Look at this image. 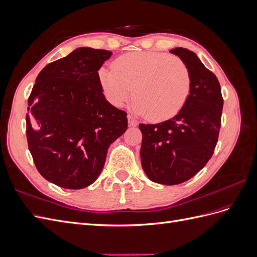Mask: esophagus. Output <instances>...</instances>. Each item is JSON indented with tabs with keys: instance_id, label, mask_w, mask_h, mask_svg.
<instances>
[{
	"instance_id": "esophagus-1",
	"label": "esophagus",
	"mask_w": 257,
	"mask_h": 257,
	"mask_svg": "<svg viewBox=\"0 0 257 257\" xmlns=\"http://www.w3.org/2000/svg\"><path fill=\"white\" fill-rule=\"evenodd\" d=\"M127 120H128V125L130 126H136L138 124L137 120L134 118V116H132L131 114L127 115Z\"/></svg>"
}]
</instances>
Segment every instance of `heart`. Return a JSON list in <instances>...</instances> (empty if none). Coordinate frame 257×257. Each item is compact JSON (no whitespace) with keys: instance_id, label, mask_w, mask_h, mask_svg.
<instances>
[{"instance_id":"1","label":"heart","mask_w":257,"mask_h":257,"mask_svg":"<svg viewBox=\"0 0 257 257\" xmlns=\"http://www.w3.org/2000/svg\"><path fill=\"white\" fill-rule=\"evenodd\" d=\"M108 102L122 107L133 95V110L151 120L172 119L189 98L192 78L179 57L159 51H135L115 59L112 67L98 69Z\"/></svg>"}]
</instances>
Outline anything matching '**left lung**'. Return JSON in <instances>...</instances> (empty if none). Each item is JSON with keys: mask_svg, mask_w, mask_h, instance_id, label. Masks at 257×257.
<instances>
[{"mask_svg": "<svg viewBox=\"0 0 257 257\" xmlns=\"http://www.w3.org/2000/svg\"><path fill=\"white\" fill-rule=\"evenodd\" d=\"M189 67L192 87L188 100L174 118L139 124L143 134L142 166L151 181L174 185L188 181L212 157L219 138L223 97L215 75L193 51L170 50Z\"/></svg>", "mask_w": 257, "mask_h": 257, "instance_id": "left-lung-1", "label": "left lung"}]
</instances>
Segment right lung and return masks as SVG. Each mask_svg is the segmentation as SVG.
Here are the masks:
<instances>
[{
    "instance_id": "1",
    "label": "right lung",
    "mask_w": 257,
    "mask_h": 257,
    "mask_svg": "<svg viewBox=\"0 0 257 257\" xmlns=\"http://www.w3.org/2000/svg\"><path fill=\"white\" fill-rule=\"evenodd\" d=\"M111 54L77 48L42 69L28 99L29 150L40 174L61 188L94 182L108 148L127 128L126 112L105 98L98 79Z\"/></svg>"
}]
</instances>
